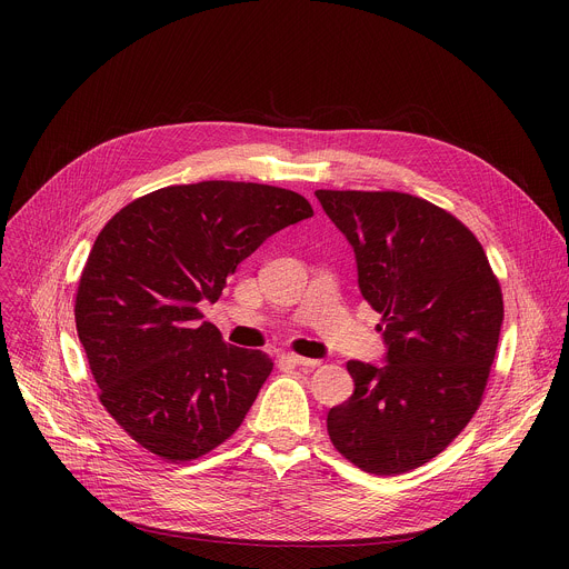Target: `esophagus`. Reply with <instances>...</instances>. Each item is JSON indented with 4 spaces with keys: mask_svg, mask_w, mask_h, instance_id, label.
<instances>
[{
    "mask_svg": "<svg viewBox=\"0 0 569 569\" xmlns=\"http://www.w3.org/2000/svg\"><path fill=\"white\" fill-rule=\"evenodd\" d=\"M281 360H283V362H288V365H292V367H306V369H315V367H319V365H321L319 360L303 358V356H297V353H283V356H281Z\"/></svg>",
    "mask_w": 569,
    "mask_h": 569,
    "instance_id": "34e87169",
    "label": "esophagus"
}]
</instances>
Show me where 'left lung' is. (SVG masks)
<instances>
[{
    "instance_id": "obj_1",
    "label": "left lung",
    "mask_w": 569,
    "mask_h": 569,
    "mask_svg": "<svg viewBox=\"0 0 569 569\" xmlns=\"http://www.w3.org/2000/svg\"><path fill=\"white\" fill-rule=\"evenodd\" d=\"M315 196L351 242L387 345L380 367L347 362L356 389L331 408L329 437L367 472H408L446 450L479 408L505 319L500 281L475 233L423 198Z\"/></svg>"
}]
</instances>
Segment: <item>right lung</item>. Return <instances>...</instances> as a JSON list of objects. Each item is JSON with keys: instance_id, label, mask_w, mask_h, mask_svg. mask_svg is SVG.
Wrapping results in <instances>:
<instances>
[{"instance_id": "right-lung-1", "label": "right lung", "mask_w": 569, "mask_h": 569, "mask_svg": "<svg viewBox=\"0 0 569 569\" xmlns=\"http://www.w3.org/2000/svg\"><path fill=\"white\" fill-rule=\"evenodd\" d=\"M310 216L295 191L209 180L141 196L101 229L76 331L99 400L141 448L191 461L238 430L272 360L227 345L198 303L218 301L240 261Z\"/></svg>"}]
</instances>
